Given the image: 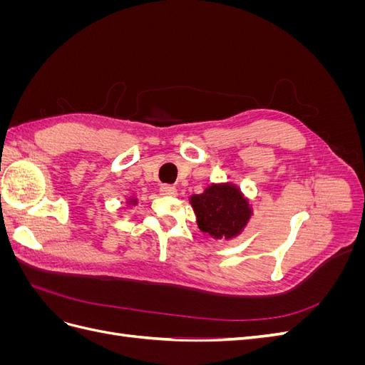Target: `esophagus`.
Returning <instances> with one entry per match:
<instances>
[{
  "label": "esophagus",
  "mask_w": 365,
  "mask_h": 365,
  "mask_svg": "<svg viewBox=\"0 0 365 365\" xmlns=\"http://www.w3.org/2000/svg\"><path fill=\"white\" fill-rule=\"evenodd\" d=\"M160 193L163 196H175L176 195V189H175V187L169 185V184H163L160 187Z\"/></svg>",
  "instance_id": "esophagus-1"
}]
</instances>
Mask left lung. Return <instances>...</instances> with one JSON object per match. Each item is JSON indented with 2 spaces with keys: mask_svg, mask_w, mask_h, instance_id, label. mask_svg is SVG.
Instances as JSON below:
<instances>
[{
  "mask_svg": "<svg viewBox=\"0 0 365 365\" xmlns=\"http://www.w3.org/2000/svg\"><path fill=\"white\" fill-rule=\"evenodd\" d=\"M197 227L216 239H230L247 225L251 210L242 193L231 185H212L192 197Z\"/></svg>",
  "mask_w": 365,
  "mask_h": 365,
  "instance_id": "obj_1",
  "label": "left lung"
}]
</instances>
